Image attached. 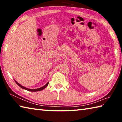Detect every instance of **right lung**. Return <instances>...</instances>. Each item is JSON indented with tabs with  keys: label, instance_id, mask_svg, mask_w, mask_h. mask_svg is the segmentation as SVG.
<instances>
[{
	"label": "right lung",
	"instance_id": "obj_1",
	"mask_svg": "<svg viewBox=\"0 0 122 122\" xmlns=\"http://www.w3.org/2000/svg\"><path fill=\"white\" fill-rule=\"evenodd\" d=\"M14 81H15V82H16V83L18 85L20 86V87H21V88L24 89H25V90H26L30 91V92H39V91L42 90L43 89H45V88H46V87H47V86L48 85V83H49V82H47V83L46 84H45V86H42V87H41V88H37V89H29V88H26L25 86H22V85H21V84H19V83H18V82L17 81H15V80H14Z\"/></svg>",
	"mask_w": 122,
	"mask_h": 122
}]
</instances>
